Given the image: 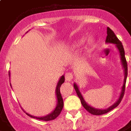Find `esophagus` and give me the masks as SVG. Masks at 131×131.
<instances>
[{"label": "esophagus", "mask_w": 131, "mask_h": 131, "mask_svg": "<svg viewBox=\"0 0 131 131\" xmlns=\"http://www.w3.org/2000/svg\"><path fill=\"white\" fill-rule=\"evenodd\" d=\"M65 79L67 81H71L73 79V74L71 72H67L65 74Z\"/></svg>", "instance_id": "esophagus-1"}]
</instances>
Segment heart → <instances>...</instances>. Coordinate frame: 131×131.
I'll use <instances>...</instances> for the list:
<instances>
[{
	"instance_id": "1",
	"label": "heart",
	"mask_w": 131,
	"mask_h": 131,
	"mask_svg": "<svg viewBox=\"0 0 131 131\" xmlns=\"http://www.w3.org/2000/svg\"><path fill=\"white\" fill-rule=\"evenodd\" d=\"M93 39H89V40H88V44H90V45H91V44H92V43H93Z\"/></svg>"
}]
</instances>
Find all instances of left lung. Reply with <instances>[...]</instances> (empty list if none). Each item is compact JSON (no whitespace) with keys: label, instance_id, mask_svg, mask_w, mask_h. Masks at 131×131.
<instances>
[{"label":"left lung","instance_id":"8db88e82","mask_svg":"<svg viewBox=\"0 0 131 131\" xmlns=\"http://www.w3.org/2000/svg\"><path fill=\"white\" fill-rule=\"evenodd\" d=\"M107 38H106V43H113V44H116V48H118V51H119V53H120V55H121V62H122V64H123V67L124 69V85L122 86V90H121V93L120 96H119V98L117 101L114 104L110 106L109 108L107 109H105V110H99V109H95L94 107H91L90 105H88L86 102L84 100V99L82 95L80 93L79 90V87L78 85L74 83V87L75 91L77 92V95L79 97L80 100L81 102V104H82L83 107L85 108V110L88 111V112L91 113L93 115H102V114H106V113L109 112L111 110H112L113 109H114L115 107H116L118 106V104H120V102L123 99V97L124 95V93H125V88H126V79H127V75H128V65H127V62L126 60V57H125V51H124V47H123V45L120 40H118V38L116 37V36L115 35V34L114 33L112 30L110 29L109 27H107Z\"/></svg>","mask_w":131,"mask_h":131}]
</instances>
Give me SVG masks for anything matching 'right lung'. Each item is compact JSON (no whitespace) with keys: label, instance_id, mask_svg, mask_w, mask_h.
<instances>
[{"label":"right lung","instance_id":"add662e5","mask_svg":"<svg viewBox=\"0 0 131 131\" xmlns=\"http://www.w3.org/2000/svg\"><path fill=\"white\" fill-rule=\"evenodd\" d=\"M9 75H10V73H9ZM64 82V76H62L61 77V78L59 80V81L57 83V87H56V91H55V93H56V96H57V104L55 109L53 110V112H51L50 114H49L46 116H43V117H37V116H31L29 114H27L26 113L27 115L31 117V118H36V119H39V120H42V121H51V120H53L54 118H56L60 115V114L62 112V110L63 109V106H64V102H63V99L62 97V95H61V93H60V87L62 84Z\"/></svg>","mask_w":131,"mask_h":131}]
</instances>
